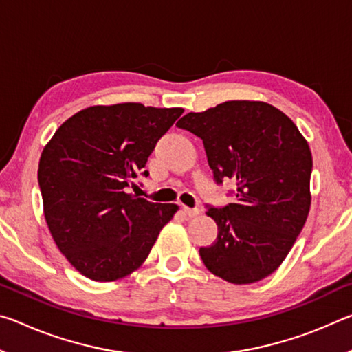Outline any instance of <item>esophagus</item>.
<instances>
[{
    "label": "esophagus",
    "mask_w": 352,
    "mask_h": 352,
    "mask_svg": "<svg viewBox=\"0 0 352 352\" xmlns=\"http://www.w3.org/2000/svg\"><path fill=\"white\" fill-rule=\"evenodd\" d=\"M183 211H184V214H186L188 217H195V216H199V214H200V210H199V208L183 206Z\"/></svg>",
    "instance_id": "esophagus-1"
}]
</instances>
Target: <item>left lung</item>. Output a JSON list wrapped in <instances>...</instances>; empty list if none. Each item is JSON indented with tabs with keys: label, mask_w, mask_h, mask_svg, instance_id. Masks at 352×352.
I'll use <instances>...</instances> for the list:
<instances>
[{
	"label": "left lung",
	"mask_w": 352,
	"mask_h": 352,
	"mask_svg": "<svg viewBox=\"0 0 352 352\" xmlns=\"http://www.w3.org/2000/svg\"><path fill=\"white\" fill-rule=\"evenodd\" d=\"M177 127L201 138L214 180L236 182L233 204L208 206L217 239L200 256L212 275L252 284L283 264L311 210L312 153L281 110L259 100H228L188 113Z\"/></svg>",
	"instance_id": "obj_1"
}]
</instances>
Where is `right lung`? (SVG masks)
<instances>
[{"instance_id":"add662e5","label":"right lung","mask_w":352,"mask_h":352,"mask_svg":"<svg viewBox=\"0 0 352 352\" xmlns=\"http://www.w3.org/2000/svg\"><path fill=\"white\" fill-rule=\"evenodd\" d=\"M183 109L93 105L67 119L38 163L43 212L56 245L83 276L116 281L140 269L174 204L127 192Z\"/></svg>"}]
</instances>
